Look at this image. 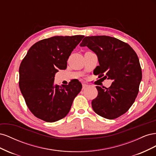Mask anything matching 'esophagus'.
<instances>
[{
    "label": "esophagus",
    "mask_w": 156,
    "mask_h": 156,
    "mask_svg": "<svg viewBox=\"0 0 156 156\" xmlns=\"http://www.w3.org/2000/svg\"><path fill=\"white\" fill-rule=\"evenodd\" d=\"M87 87H88L87 84H83V85H82V89H83V90L86 89Z\"/></svg>",
    "instance_id": "obj_1"
}]
</instances>
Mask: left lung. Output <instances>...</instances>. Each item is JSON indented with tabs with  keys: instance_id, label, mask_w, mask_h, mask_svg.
<instances>
[{
	"instance_id": "obj_1",
	"label": "left lung",
	"mask_w": 156,
	"mask_h": 156,
	"mask_svg": "<svg viewBox=\"0 0 156 156\" xmlns=\"http://www.w3.org/2000/svg\"><path fill=\"white\" fill-rule=\"evenodd\" d=\"M80 45L87 46L97 55L98 77L113 81L108 88L96 87L98 96L92 101L94 111L110 120L124 115L137 96L142 79L137 55L129 44L107 36H86Z\"/></svg>"
}]
</instances>
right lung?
Wrapping results in <instances>:
<instances>
[{
  "instance_id": "obj_1",
  "label": "right lung",
  "mask_w": 156,
  "mask_h": 156,
  "mask_svg": "<svg viewBox=\"0 0 156 156\" xmlns=\"http://www.w3.org/2000/svg\"><path fill=\"white\" fill-rule=\"evenodd\" d=\"M83 37L56 36L41 40L31 47L23 59L19 86L28 108L36 117L54 122L68 115L82 84L73 79L59 87L54 83L55 74L58 69H66L71 53Z\"/></svg>"
}]
</instances>
